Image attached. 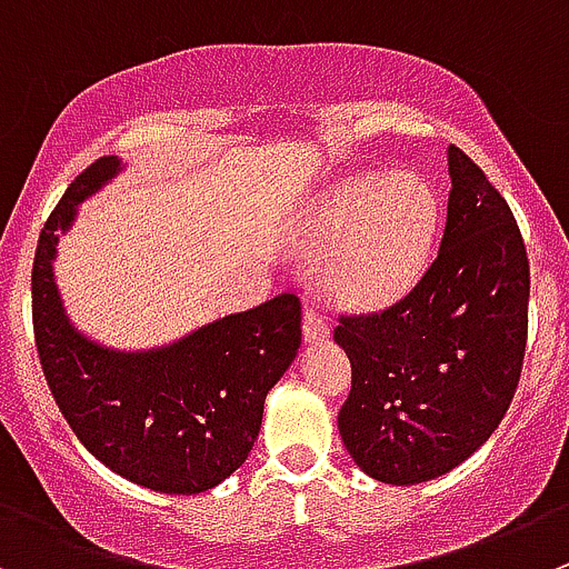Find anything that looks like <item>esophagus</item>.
I'll use <instances>...</instances> for the list:
<instances>
[{"instance_id": "obj_1", "label": "esophagus", "mask_w": 569, "mask_h": 569, "mask_svg": "<svg viewBox=\"0 0 569 569\" xmlns=\"http://www.w3.org/2000/svg\"><path fill=\"white\" fill-rule=\"evenodd\" d=\"M329 338V323L318 316L316 307H305V340L307 343H323Z\"/></svg>"}]
</instances>
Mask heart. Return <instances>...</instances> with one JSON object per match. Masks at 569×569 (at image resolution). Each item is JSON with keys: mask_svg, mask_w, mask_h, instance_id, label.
<instances>
[{"mask_svg": "<svg viewBox=\"0 0 569 569\" xmlns=\"http://www.w3.org/2000/svg\"><path fill=\"white\" fill-rule=\"evenodd\" d=\"M441 203L416 172H362L332 183L312 200L299 226L307 257L332 251L327 288L351 310L397 305L421 279L438 234Z\"/></svg>", "mask_w": 569, "mask_h": 569, "instance_id": "heart-1", "label": "heart"}]
</instances>
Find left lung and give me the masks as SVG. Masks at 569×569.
Masks as SVG:
<instances>
[{
  "instance_id": "obj_1",
  "label": "left lung",
  "mask_w": 569,
  "mask_h": 569,
  "mask_svg": "<svg viewBox=\"0 0 569 569\" xmlns=\"http://www.w3.org/2000/svg\"><path fill=\"white\" fill-rule=\"evenodd\" d=\"M441 248L413 290L369 316H340L351 391L338 413L369 478L413 486L478 452L506 416L528 340L531 270L522 234L456 144Z\"/></svg>"
}]
</instances>
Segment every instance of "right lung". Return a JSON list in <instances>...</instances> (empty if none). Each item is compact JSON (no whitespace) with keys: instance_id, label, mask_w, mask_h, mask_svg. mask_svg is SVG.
Instances as JSON below:
<instances>
[{"instance_id":"right-lung-1","label":"right lung","mask_w":569,"mask_h":569,"mask_svg":"<svg viewBox=\"0 0 569 569\" xmlns=\"http://www.w3.org/2000/svg\"><path fill=\"white\" fill-rule=\"evenodd\" d=\"M122 170L86 167L52 209L32 262V332L47 386L86 450L111 472L164 495H200L246 463L264 397L301 346V305L281 293L148 351L94 343L69 321L52 259L78 203Z\"/></svg>"}]
</instances>
